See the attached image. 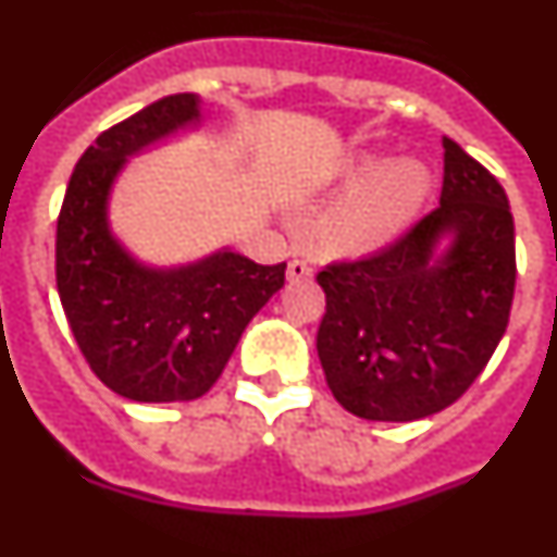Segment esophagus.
<instances>
[{"mask_svg":"<svg viewBox=\"0 0 557 557\" xmlns=\"http://www.w3.org/2000/svg\"><path fill=\"white\" fill-rule=\"evenodd\" d=\"M287 278L289 282H307V278H312V268L307 262H301V259H293L287 264Z\"/></svg>","mask_w":557,"mask_h":557,"instance_id":"1","label":"esophagus"}]
</instances>
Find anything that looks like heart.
Here are the masks:
<instances>
[{
  "label": "heart",
  "mask_w": 557,
  "mask_h": 557,
  "mask_svg": "<svg viewBox=\"0 0 557 557\" xmlns=\"http://www.w3.org/2000/svg\"><path fill=\"white\" fill-rule=\"evenodd\" d=\"M337 181L351 186L321 218L323 243L343 253H362L396 239L426 203L432 172L412 156L382 159L354 150L337 164Z\"/></svg>",
  "instance_id": "obj_1"
}]
</instances>
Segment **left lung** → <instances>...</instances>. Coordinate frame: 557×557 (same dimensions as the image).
I'll return each instance as SVG.
<instances>
[{"instance_id":"left-lung-1","label":"left lung","mask_w":557,"mask_h":557,"mask_svg":"<svg viewBox=\"0 0 557 557\" xmlns=\"http://www.w3.org/2000/svg\"><path fill=\"white\" fill-rule=\"evenodd\" d=\"M441 206L396 245L318 273V357L334 398L366 421L455 405L508 329L516 239L508 195L444 139Z\"/></svg>"}]
</instances>
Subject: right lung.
Wrapping results in <instances>:
<instances>
[{
    "mask_svg": "<svg viewBox=\"0 0 557 557\" xmlns=\"http://www.w3.org/2000/svg\"><path fill=\"white\" fill-rule=\"evenodd\" d=\"M198 95H172L97 136L77 161L58 218L55 278L83 357L113 393L191 401L223 373L245 326L284 287L282 264L220 248L156 268L113 234L108 203L127 159L203 122Z\"/></svg>",
    "mask_w": 557,
    "mask_h": 557,
    "instance_id": "1",
    "label": "right lung"
}]
</instances>
